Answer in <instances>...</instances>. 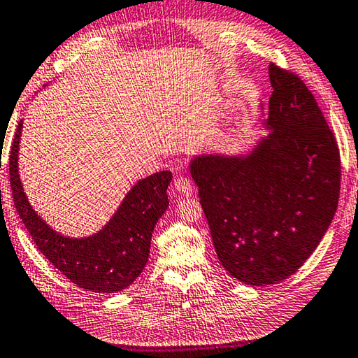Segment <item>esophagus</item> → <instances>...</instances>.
<instances>
[{"label":"esophagus","instance_id":"1","mask_svg":"<svg viewBox=\"0 0 358 358\" xmlns=\"http://www.w3.org/2000/svg\"><path fill=\"white\" fill-rule=\"evenodd\" d=\"M174 189L178 194L189 196V195H192V192H194V185H192L190 180L184 178V176H179V178L174 180Z\"/></svg>","mask_w":358,"mask_h":358}]
</instances>
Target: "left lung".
Returning <instances> with one entry per match:
<instances>
[{
	"label": "left lung",
	"instance_id": "1",
	"mask_svg": "<svg viewBox=\"0 0 358 358\" xmlns=\"http://www.w3.org/2000/svg\"><path fill=\"white\" fill-rule=\"evenodd\" d=\"M271 134L246 155H198V185L214 250L252 287L288 278L320 243L336 213L341 158L333 131L298 75L268 65Z\"/></svg>",
	"mask_w": 358,
	"mask_h": 358
}]
</instances>
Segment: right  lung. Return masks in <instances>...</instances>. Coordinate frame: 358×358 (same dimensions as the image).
<instances>
[{
  "label": "right lung",
  "instance_id": "obj_1",
  "mask_svg": "<svg viewBox=\"0 0 358 358\" xmlns=\"http://www.w3.org/2000/svg\"><path fill=\"white\" fill-rule=\"evenodd\" d=\"M22 120L9 153V180L15 210L36 248L70 282L92 293H115L128 288L144 271L150 255L152 234L168 210L171 171H160L137 182L112 219L97 234L70 238L49 227L35 213L19 176Z\"/></svg>",
  "mask_w": 358,
  "mask_h": 358
}]
</instances>
